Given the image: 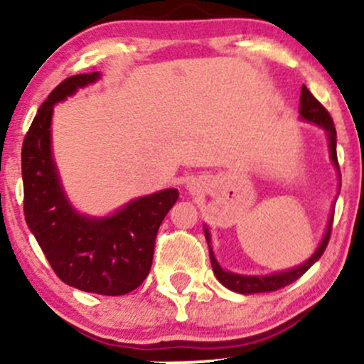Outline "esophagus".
<instances>
[{
  "label": "esophagus",
  "mask_w": 364,
  "mask_h": 364,
  "mask_svg": "<svg viewBox=\"0 0 364 364\" xmlns=\"http://www.w3.org/2000/svg\"><path fill=\"white\" fill-rule=\"evenodd\" d=\"M185 188H186L188 193L195 196V195H200L203 191V183L200 181V179H190V181L185 185Z\"/></svg>",
  "instance_id": "1"
}]
</instances>
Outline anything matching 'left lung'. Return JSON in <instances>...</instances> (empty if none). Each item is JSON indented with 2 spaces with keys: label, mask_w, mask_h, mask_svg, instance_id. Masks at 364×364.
<instances>
[{
  "label": "left lung",
  "mask_w": 364,
  "mask_h": 364,
  "mask_svg": "<svg viewBox=\"0 0 364 364\" xmlns=\"http://www.w3.org/2000/svg\"><path fill=\"white\" fill-rule=\"evenodd\" d=\"M299 119L306 121V123L316 124V127L321 128L327 135L328 140V156H330V162L336 168L337 178L341 179V171H339V162H337V133H336V127H333V121L330 118V114L327 112L321 104L313 97V94L306 89V85L301 87V97H299ZM341 191V188H339ZM339 191H337V196H339ZM336 196V200H337ZM333 207H336V202L332 205V212H330V217L327 220V228H325L323 237H321L320 245L316 246L315 252L311 253L310 258H306L303 263L299 265L292 267V269L287 270H281V272H272V274H265V275H248V274H236V272H229L225 270L219 262H217L214 248H212V236L210 231H208V225H203V232H205V240L208 245V253H210V262H212V269H214V274L217 277V281L223 284L224 287L228 289L240 292V294H257V292H270V291H277L281 287L287 286V284L298 281L301 275L306 272L308 269L313 265L315 262H318V258L323 255L325 248L328 245V237H330V231H332V220H333Z\"/></svg>",
  "instance_id": "8db88e82"
}]
</instances>
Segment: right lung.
I'll return each mask as SVG.
<instances>
[{
  "mask_svg": "<svg viewBox=\"0 0 364 364\" xmlns=\"http://www.w3.org/2000/svg\"><path fill=\"white\" fill-rule=\"evenodd\" d=\"M102 73L66 78L37 111L22 147L23 212L58 277L68 286L102 296L136 289L152 267L159 225L176 203L179 191L166 188L129 200L107 215L78 212L63 186L53 154V112Z\"/></svg>",
  "mask_w": 364,
  "mask_h": 364,
  "instance_id": "right-lung-1",
  "label": "right lung"
}]
</instances>
